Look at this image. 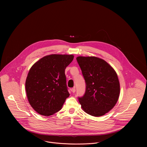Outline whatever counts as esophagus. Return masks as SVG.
Wrapping results in <instances>:
<instances>
[{"label":"esophagus","mask_w":147,"mask_h":147,"mask_svg":"<svg viewBox=\"0 0 147 147\" xmlns=\"http://www.w3.org/2000/svg\"><path fill=\"white\" fill-rule=\"evenodd\" d=\"M71 91H72L73 93H75V92H76V89H75V87L72 88L71 89Z\"/></svg>","instance_id":"esophagus-1"}]
</instances>
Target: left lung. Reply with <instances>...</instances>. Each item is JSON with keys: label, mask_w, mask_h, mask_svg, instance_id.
<instances>
[{"label": "left lung", "mask_w": 147, "mask_h": 147, "mask_svg": "<svg viewBox=\"0 0 147 147\" xmlns=\"http://www.w3.org/2000/svg\"><path fill=\"white\" fill-rule=\"evenodd\" d=\"M85 82V92L79 97L82 107L94 117L105 115L118 101L120 85L114 69L104 60L94 57L76 58Z\"/></svg>", "instance_id": "left-lung-1"}]
</instances>
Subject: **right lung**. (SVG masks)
<instances>
[{"instance_id": "obj_1", "label": "right lung", "mask_w": 147, "mask_h": 147, "mask_svg": "<svg viewBox=\"0 0 147 147\" xmlns=\"http://www.w3.org/2000/svg\"><path fill=\"white\" fill-rule=\"evenodd\" d=\"M74 57L51 54L43 57L30 68L25 89L29 104L38 114L44 116L55 114L69 97L65 69Z\"/></svg>"}]
</instances>
